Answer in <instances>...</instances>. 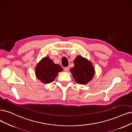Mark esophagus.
<instances>
[{
  "instance_id": "1",
  "label": "esophagus",
  "mask_w": 132,
  "mask_h": 132,
  "mask_svg": "<svg viewBox=\"0 0 132 132\" xmlns=\"http://www.w3.org/2000/svg\"><path fill=\"white\" fill-rule=\"evenodd\" d=\"M63 70H64V71H65V72H68V71H69V67H65L64 69H63Z\"/></svg>"
}]
</instances>
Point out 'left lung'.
Returning <instances> with one entry per match:
<instances>
[{"mask_svg": "<svg viewBox=\"0 0 132 132\" xmlns=\"http://www.w3.org/2000/svg\"><path fill=\"white\" fill-rule=\"evenodd\" d=\"M75 66L71 69L75 81L79 84H86L93 78L95 70L92 63L81 56L74 60Z\"/></svg>", "mask_w": 132, "mask_h": 132, "instance_id": "1", "label": "left lung"}]
</instances>
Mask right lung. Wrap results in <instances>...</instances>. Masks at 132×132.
<instances>
[{
  "mask_svg": "<svg viewBox=\"0 0 132 132\" xmlns=\"http://www.w3.org/2000/svg\"><path fill=\"white\" fill-rule=\"evenodd\" d=\"M62 71L61 66L55 64L49 57H45L37 65L35 74L38 79L43 83L48 84L53 82L58 73Z\"/></svg>",
  "mask_w": 132,
  "mask_h": 132,
  "instance_id": "obj_1",
  "label": "right lung"
}]
</instances>
